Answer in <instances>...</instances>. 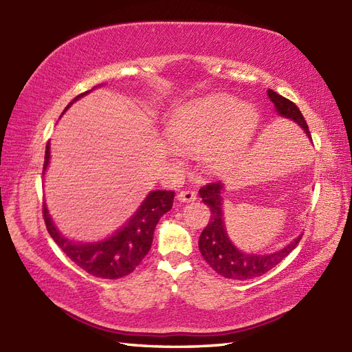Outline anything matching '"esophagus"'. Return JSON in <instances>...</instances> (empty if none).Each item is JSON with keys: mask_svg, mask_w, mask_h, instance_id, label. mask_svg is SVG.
Masks as SVG:
<instances>
[{"mask_svg": "<svg viewBox=\"0 0 352 352\" xmlns=\"http://www.w3.org/2000/svg\"><path fill=\"white\" fill-rule=\"evenodd\" d=\"M177 199L180 201V203H192V201L197 199V193L193 190H182L177 195Z\"/></svg>", "mask_w": 352, "mask_h": 352, "instance_id": "obj_1", "label": "esophagus"}]
</instances>
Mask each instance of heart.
Segmentation results:
<instances>
[{
  "label": "heart",
  "instance_id": "b5f03b06",
  "mask_svg": "<svg viewBox=\"0 0 352 352\" xmlns=\"http://www.w3.org/2000/svg\"><path fill=\"white\" fill-rule=\"evenodd\" d=\"M258 111L230 95H208L172 110L166 122L170 144L184 153H199L207 175L226 177L233 172L252 144ZM178 157V153L172 151Z\"/></svg>",
  "mask_w": 352,
  "mask_h": 352
}]
</instances>
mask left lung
I'll return each instance as SVG.
<instances>
[{
    "mask_svg": "<svg viewBox=\"0 0 352 352\" xmlns=\"http://www.w3.org/2000/svg\"><path fill=\"white\" fill-rule=\"evenodd\" d=\"M269 100L274 102V107L281 118L290 119L298 124L310 138L309 125L305 122L302 113L294 102L284 98L276 92L267 89ZM223 188L222 183H212L199 189V198L203 203L210 207V221L199 236V251L214 272L231 280H251L271 271L272 267L287 257L290 251L300 243L302 234L295 237L281 250L274 252H246L239 250L231 242L226 228V218H223Z\"/></svg>",
    "mask_w": 352,
    "mask_h": 352,
    "instance_id": "1",
    "label": "left lung"
}]
</instances>
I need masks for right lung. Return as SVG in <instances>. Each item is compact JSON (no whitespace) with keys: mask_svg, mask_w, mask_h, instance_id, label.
Returning <instances> with one entry per match:
<instances>
[{"mask_svg":"<svg viewBox=\"0 0 352 352\" xmlns=\"http://www.w3.org/2000/svg\"><path fill=\"white\" fill-rule=\"evenodd\" d=\"M92 91L78 95L76 100L69 102L66 110L72 106V102ZM50 159L48 142L47 151H45L43 175L50 166ZM172 203H174V192L151 190L142 201L138 210L124 222V226L119 227L113 234L96 242H77L63 236L52 221L47 204H43V219L51 237L74 263L98 278L116 280L131 274L145 258L148 251L151 250L157 222L164 213L170 210Z\"/></svg>","mask_w":352,"mask_h":352,"instance_id":"add662e5","label":"right lung"}]
</instances>
